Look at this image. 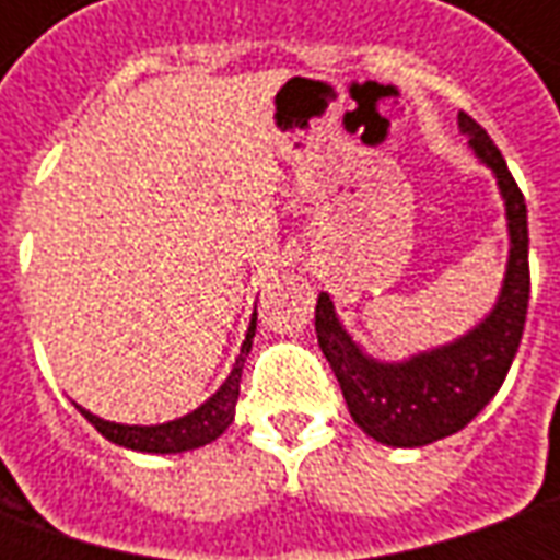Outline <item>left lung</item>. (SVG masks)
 <instances>
[{"mask_svg":"<svg viewBox=\"0 0 560 560\" xmlns=\"http://www.w3.org/2000/svg\"><path fill=\"white\" fill-rule=\"evenodd\" d=\"M458 126L470 138V147L480 161L494 171L506 200L510 260L504 291L498 296L492 315L477 329H470L465 339L420 353L408 363L387 365L369 360L353 345L351 336L341 329L327 293L317 296V345L339 377L348 411L365 434L389 446H425L465 429L504 384L528 315L530 269L525 197L518 191L501 149L465 110L458 114Z\"/></svg>","mask_w":560,"mask_h":560,"instance_id":"obj_1","label":"left lung"}]
</instances>
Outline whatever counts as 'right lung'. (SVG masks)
Returning a JSON list of instances; mask_svg holds the SVG:
<instances>
[{
    "mask_svg": "<svg viewBox=\"0 0 560 560\" xmlns=\"http://www.w3.org/2000/svg\"><path fill=\"white\" fill-rule=\"evenodd\" d=\"M257 315L252 317V327H248V336L243 341V351H240V360L233 365V372L228 375V381L221 384L219 393L209 401H203L197 411L185 413L179 420L161 422V425H119V422H107L95 413L83 411L80 413L98 429V432L114 441L119 446H128V450H138V453H183V450H195V446H203L209 441H215L228 425L233 422V411H236V399H240V381H243V363L248 351H252V339H255Z\"/></svg>",
    "mask_w": 560,
    "mask_h": 560,
    "instance_id": "obj_1",
    "label": "right lung"
}]
</instances>
